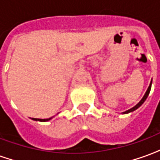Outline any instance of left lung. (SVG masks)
<instances>
[{"label": "left lung", "mask_w": 160, "mask_h": 160, "mask_svg": "<svg viewBox=\"0 0 160 160\" xmlns=\"http://www.w3.org/2000/svg\"><path fill=\"white\" fill-rule=\"evenodd\" d=\"M151 87H152V81H151V83H150V86H149V87H148V91H147V92H146V93H145L144 97L142 98V99H141V100L140 101V102H139V103H138V104H136V105H135L134 107L131 108L130 110H128V111H125V112H123L124 114H127V113H129V112H131V111H135L136 109H138V108H139V107H140V106H141V104H143V103H144L145 100L147 99V98H148V95H149V92H150V91H151Z\"/></svg>", "instance_id": "left-lung-1"}]
</instances>
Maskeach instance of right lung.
I'll return each instance as SVG.
<instances>
[{"label":"right lung","instance_id":"right-lung-1","mask_svg":"<svg viewBox=\"0 0 160 160\" xmlns=\"http://www.w3.org/2000/svg\"><path fill=\"white\" fill-rule=\"evenodd\" d=\"M51 119L50 118H48V119H38V118H32V120H35V121H40V122H46V121H49Z\"/></svg>","mask_w":160,"mask_h":160}]
</instances>
